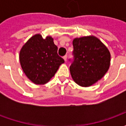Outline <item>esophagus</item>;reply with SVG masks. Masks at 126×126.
I'll return each mask as SVG.
<instances>
[{
    "label": "esophagus",
    "instance_id": "obj_1",
    "mask_svg": "<svg viewBox=\"0 0 126 126\" xmlns=\"http://www.w3.org/2000/svg\"><path fill=\"white\" fill-rule=\"evenodd\" d=\"M67 55H65V56L63 57V59L65 60V61H67Z\"/></svg>",
    "mask_w": 126,
    "mask_h": 126
}]
</instances>
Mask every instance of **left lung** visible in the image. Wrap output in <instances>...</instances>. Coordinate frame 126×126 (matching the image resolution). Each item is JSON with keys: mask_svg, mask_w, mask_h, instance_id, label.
I'll list each match as a JSON object with an SVG mask.
<instances>
[{"mask_svg": "<svg viewBox=\"0 0 126 126\" xmlns=\"http://www.w3.org/2000/svg\"><path fill=\"white\" fill-rule=\"evenodd\" d=\"M73 46L74 59L69 67L71 77L79 86H90L108 71L110 52L99 39L93 36L76 38L73 40Z\"/></svg>", "mask_w": 126, "mask_h": 126, "instance_id": "8db88e82", "label": "left lung"}]
</instances>
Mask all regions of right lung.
Instances as JSON below:
<instances>
[{
  "label": "right lung",
  "instance_id": "right-lung-1",
  "mask_svg": "<svg viewBox=\"0 0 126 126\" xmlns=\"http://www.w3.org/2000/svg\"><path fill=\"white\" fill-rule=\"evenodd\" d=\"M53 38H43L36 34L29 39L19 52L21 68L26 76L36 84H44L55 76L64 59L57 54Z\"/></svg>",
  "mask_w": 126,
  "mask_h": 126
}]
</instances>
